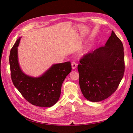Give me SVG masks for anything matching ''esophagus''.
Listing matches in <instances>:
<instances>
[{
	"label": "esophagus",
	"instance_id": "1",
	"mask_svg": "<svg viewBox=\"0 0 133 133\" xmlns=\"http://www.w3.org/2000/svg\"><path fill=\"white\" fill-rule=\"evenodd\" d=\"M71 67H72V68L74 69H75V68H76L77 64H76V63H75V62H72L71 63Z\"/></svg>",
	"mask_w": 133,
	"mask_h": 133
}]
</instances>
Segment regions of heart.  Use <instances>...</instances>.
<instances>
[{"instance_id":"1","label":"heart","mask_w":133,"mask_h":133,"mask_svg":"<svg viewBox=\"0 0 133 133\" xmlns=\"http://www.w3.org/2000/svg\"><path fill=\"white\" fill-rule=\"evenodd\" d=\"M90 48H87L86 49H85V50H84L82 53H81V55L82 56H83L84 55H86L87 54H88L89 52V51H90Z\"/></svg>"}]
</instances>
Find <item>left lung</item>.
I'll list each match as a JSON object with an SVG mask.
<instances>
[{
	"label": "left lung",
	"mask_w": 133,
	"mask_h": 133,
	"mask_svg": "<svg viewBox=\"0 0 133 133\" xmlns=\"http://www.w3.org/2000/svg\"><path fill=\"white\" fill-rule=\"evenodd\" d=\"M78 65L84 96L97 102L109 97L121 82L125 71L123 43L112 30L105 46L87 54Z\"/></svg>",
	"instance_id": "obj_1"
}]
</instances>
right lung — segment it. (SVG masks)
Here are the masks:
<instances>
[{
    "mask_svg": "<svg viewBox=\"0 0 133 133\" xmlns=\"http://www.w3.org/2000/svg\"><path fill=\"white\" fill-rule=\"evenodd\" d=\"M21 37L11 48L9 56L11 77L15 87L31 104L50 107L59 100L62 84L71 70L70 62L52 65L38 77L25 74L18 62V47Z\"/></svg>",
    "mask_w": 133,
    "mask_h": 133,
    "instance_id": "obj_1",
    "label": "right lung"
}]
</instances>
